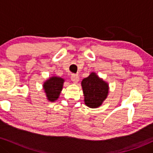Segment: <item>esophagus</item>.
Returning a JSON list of instances; mask_svg holds the SVG:
<instances>
[{
  "instance_id": "esophagus-1",
  "label": "esophagus",
  "mask_w": 153,
  "mask_h": 153,
  "mask_svg": "<svg viewBox=\"0 0 153 153\" xmlns=\"http://www.w3.org/2000/svg\"><path fill=\"white\" fill-rule=\"evenodd\" d=\"M71 80H73L75 83H77L79 81V77L76 75H73L71 76Z\"/></svg>"
}]
</instances>
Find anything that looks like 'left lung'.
<instances>
[{"instance_id":"8db88e82","label":"left lung","mask_w":153,"mask_h":153,"mask_svg":"<svg viewBox=\"0 0 153 153\" xmlns=\"http://www.w3.org/2000/svg\"><path fill=\"white\" fill-rule=\"evenodd\" d=\"M85 105L90 108H97L102 104L108 94V85L100 78L96 73H91L81 82Z\"/></svg>"}]
</instances>
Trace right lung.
<instances>
[{"mask_svg":"<svg viewBox=\"0 0 153 153\" xmlns=\"http://www.w3.org/2000/svg\"><path fill=\"white\" fill-rule=\"evenodd\" d=\"M64 82V79L60 77L52 76L44 82L43 88L48 101L54 102L58 99L62 91Z\"/></svg>","mask_w":153,"mask_h":153,"instance_id":"1","label":"right lung"}]
</instances>
